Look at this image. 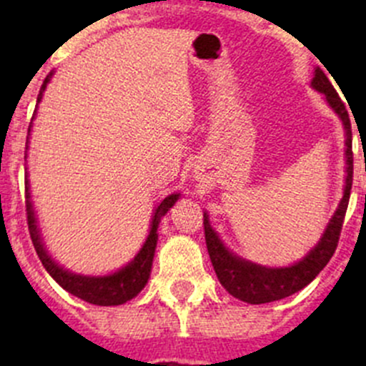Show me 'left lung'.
<instances>
[{
	"label": "left lung",
	"instance_id": "8db88e82",
	"mask_svg": "<svg viewBox=\"0 0 366 366\" xmlns=\"http://www.w3.org/2000/svg\"><path fill=\"white\" fill-rule=\"evenodd\" d=\"M312 88L320 92L327 104H330V108L338 114L343 125V134H345V186H343V197L333 216H331L326 230L317 241V244L301 260L294 262L292 265H287V267H267V265L254 264V262H249L246 258L239 257V254L232 253L224 246V242L221 241L216 230L210 227L209 214L204 212L207 249H209V257L217 280L230 296L249 302V305L280 301V299L289 297L301 289H305L326 267V264L333 257L335 249H337L338 237H340L343 217H345L347 205H349L350 187H352V131H350L349 114H347L342 99L338 97L331 81L327 79L326 74L319 67L315 69V74H313Z\"/></svg>",
	"mask_w": 366,
	"mask_h": 366
}]
</instances>
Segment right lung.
Masks as SVG:
<instances>
[{"label": "right lung", "instance_id": "obj_1", "mask_svg": "<svg viewBox=\"0 0 366 366\" xmlns=\"http://www.w3.org/2000/svg\"><path fill=\"white\" fill-rule=\"evenodd\" d=\"M53 74L54 72H49V76L46 77L44 84L40 86V94L39 97H36V108H39V102L42 101V95L44 92H46L47 83L51 81ZM29 134H31V124H29L28 127L26 152H28ZM26 157H28V154H24V159ZM179 198H180V193H172L156 207L152 221H150L149 235H147L142 249L134 254V258H132L131 262H127L124 267H120L118 271L112 272V274L84 276V274H76V272L69 271V269H64V265L58 264V262L51 257L49 252H47L46 242H44L42 234H40L39 221H36L35 207H33V202H31V191H29L28 173H26V214H28V228H29V235H31L33 246H35L40 262H42L46 271L51 274V278H53L61 289H65L67 292L72 294V296L90 302V305H97V306L124 305V302L131 301L132 297H136L143 289H145L147 282H149L150 278V271H152L154 253H156L157 237H159V235H157V228H159L161 217L164 216L173 205H175V202L179 200Z\"/></svg>", "mask_w": 366, "mask_h": 366}]
</instances>
